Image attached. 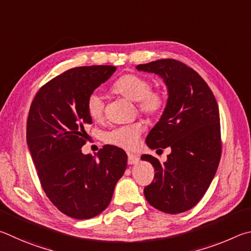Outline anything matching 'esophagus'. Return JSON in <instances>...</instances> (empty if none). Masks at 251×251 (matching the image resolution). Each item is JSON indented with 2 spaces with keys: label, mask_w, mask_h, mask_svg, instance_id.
Listing matches in <instances>:
<instances>
[{
  "label": "esophagus",
  "mask_w": 251,
  "mask_h": 251,
  "mask_svg": "<svg viewBox=\"0 0 251 251\" xmlns=\"http://www.w3.org/2000/svg\"><path fill=\"white\" fill-rule=\"evenodd\" d=\"M139 162V157L137 155H133V154H128V164L132 165V164H137Z\"/></svg>",
  "instance_id": "1"
}]
</instances>
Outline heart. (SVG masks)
Listing matches in <instances>:
<instances>
[{
    "label": "heart",
    "mask_w": 251,
    "mask_h": 251,
    "mask_svg": "<svg viewBox=\"0 0 251 251\" xmlns=\"http://www.w3.org/2000/svg\"><path fill=\"white\" fill-rule=\"evenodd\" d=\"M112 91L137 102L140 112L148 118H155L163 112L166 104L165 95L159 89H152V81L138 74H126L112 85ZM89 117L94 120L102 119L104 103L101 97L92 92L86 100ZM143 126L140 122L130 123L108 131L103 134L104 142L118 148L131 150L137 146Z\"/></svg>",
    "instance_id": "b5f03b06"
}]
</instances>
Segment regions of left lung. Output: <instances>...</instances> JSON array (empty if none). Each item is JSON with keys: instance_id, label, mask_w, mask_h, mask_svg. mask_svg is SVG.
<instances>
[{"instance_id": "1", "label": "left lung", "mask_w": 251, "mask_h": 251, "mask_svg": "<svg viewBox=\"0 0 251 251\" xmlns=\"http://www.w3.org/2000/svg\"><path fill=\"white\" fill-rule=\"evenodd\" d=\"M138 70L163 78L169 99L160 121L147 137L149 148H171L164 163L143 154L155 174L144 196L168 214L186 212L199 203L212 183L222 155L217 101L194 69L175 59L138 65ZM162 151V150H161Z\"/></svg>"}]
</instances>
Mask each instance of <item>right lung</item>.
<instances>
[{
  "label": "right lung",
  "instance_id": "obj_1",
  "mask_svg": "<svg viewBox=\"0 0 251 251\" xmlns=\"http://www.w3.org/2000/svg\"><path fill=\"white\" fill-rule=\"evenodd\" d=\"M116 69H69L45 83L30 104L26 140L39 182L51 203L72 218L102 213L126 169L128 156L118 147L104 146L97 157L81 152L85 126L92 122L86 100Z\"/></svg>",
  "mask_w": 251,
  "mask_h": 251
}]
</instances>
